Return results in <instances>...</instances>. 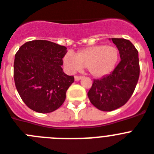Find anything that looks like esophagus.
Returning <instances> with one entry per match:
<instances>
[{
	"instance_id": "34e87169",
	"label": "esophagus",
	"mask_w": 154,
	"mask_h": 154,
	"mask_svg": "<svg viewBox=\"0 0 154 154\" xmlns=\"http://www.w3.org/2000/svg\"><path fill=\"white\" fill-rule=\"evenodd\" d=\"M81 78H82V77H80V76H75V77H74V80L76 81H80V80H81Z\"/></svg>"
}]
</instances>
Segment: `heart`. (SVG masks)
<instances>
[{
    "mask_svg": "<svg viewBox=\"0 0 154 154\" xmlns=\"http://www.w3.org/2000/svg\"><path fill=\"white\" fill-rule=\"evenodd\" d=\"M119 51L113 45H95L77 51L75 55L67 52L63 63L69 72L87 68L95 77H103L114 70L119 60Z\"/></svg>",
    "mask_w": 154,
    "mask_h": 154,
    "instance_id": "obj_1",
    "label": "heart"
}]
</instances>
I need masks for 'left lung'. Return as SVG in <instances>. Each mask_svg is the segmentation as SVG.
I'll list each match as a JSON object with an SVG mask.
<instances>
[{"label": "left lung", "instance_id": "8db88e82", "mask_svg": "<svg viewBox=\"0 0 154 154\" xmlns=\"http://www.w3.org/2000/svg\"><path fill=\"white\" fill-rule=\"evenodd\" d=\"M111 40L118 49L121 62L110 74L94 80L88 92L91 104L102 111L114 110L128 101L140 72L139 52L131 41L124 38Z\"/></svg>", "mask_w": 154, "mask_h": 154}]
</instances>
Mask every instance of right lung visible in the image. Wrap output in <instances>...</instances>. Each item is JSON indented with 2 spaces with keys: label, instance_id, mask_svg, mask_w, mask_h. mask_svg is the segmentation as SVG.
<instances>
[{
  "label": "right lung",
  "instance_id": "obj_1",
  "mask_svg": "<svg viewBox=\"0 0 154 154\" xmlns=\"http://www.w3.org/2000/svg\"><path fill=\"white\" fill-rule=\"evenodd\" d=\"M65 46L44 40L28 41L19 48L14 61V80L19 95L29 109L51 113L63 105L74 82L63 70Z\"/></svg>",
  "mask_w": 154,
  "mask_h": 154
}]
</instances>
